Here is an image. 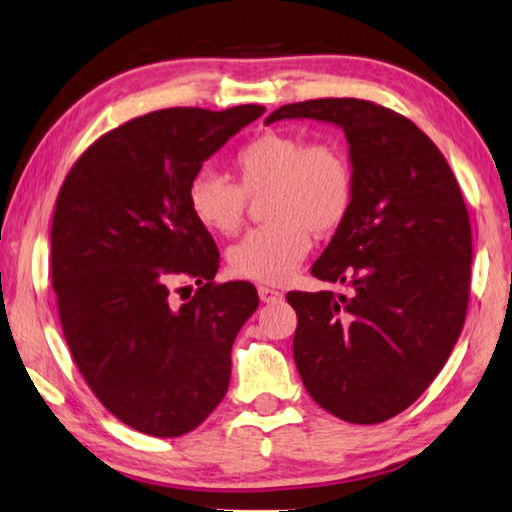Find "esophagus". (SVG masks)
Here are the masks:
<instances>
[{"instance_id":"esophagus-1","label":"esophagus","mask_w":512,"mask_h":512,"mask_svg":"<svg viewBox=\"0 0 512 512\" xmlns=\"http://www.w3.org/2000/svg\"><path fill=\"white\" fill-rule=\"evenodd\" d=\"M257 294L262 298V303H278L282 298V291L273 289V287H257Z\"/></svg>"}]
</instances>
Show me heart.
Masks as SVG:
<instances>
[{
  "label": "heart",
  "mask_w": 512,
  "mask_h": 512,
  "mask_svg": "<svg viewBox=\"0 0 512 512\" xmlns=\"http://www.w3.org/2000/svg\"><path fill=\"white\" fill-rule=\"evenodd\" d=\"M237 184L202 168L191 177L186 202L207 232L232 237L243 225L246 198L262 197L264 225L248 232L230 253V271L243 280L282 285L319 237L337 232L355 198L353 166L337 143H307L303 136L264 132L234 154Z\"/></svg>",
  "instance_id": "b5f03b06"
}]
</instances>
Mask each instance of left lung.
<instances>
[{
  "label": "left lung",
  "mask_w": 512,
  "mask_h": 512,
  "mask_svg": "<svg viewBox=\"0 0 512 512\" xmlns=\"http://www.w3.org/2000/svg\"><path fill=\"white\" fill-rule=\"evenodd\" d=\"M289 118L344 129L355 177L351 214L312 266L348 294H287L296 367L330 415L380 424L424 394L460 337L472 269L465 200L437 145L392 109L323 97L264 123Z\"/></svg>",
  "instance_id": "1"
}]
</instances>
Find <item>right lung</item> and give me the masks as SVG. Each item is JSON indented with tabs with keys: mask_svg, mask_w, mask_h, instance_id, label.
<instances>
[{
	"mask_svg": "<svg viewBox=\"0 0 512 512\" xmlns=\"http://www.w3.org/2000/svg\"><path fill=\"white\" fill-rule=\"evenodd\" d=\"M264 113L161 109L111 129L63 182L52 287L81 376L113 417L152 437L200 426L223 401L232 344L257 310L250 282L216 285L218 250L186 189L202 164ZM197 296L173 306L175 281Z\"/></svg>",
	"mask_w": 512,
	"mask_h": 512,
	"instance_id": "obj_1",
	"label": "right lung"
}]
</instances>
